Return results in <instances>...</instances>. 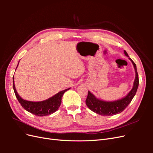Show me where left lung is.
<instances>
[{
  "label": "left lung",
  "instance_id": "left-lung-1",
  "mask_svg": "<svg viewBox=\"0 0 153 153\" xmlns=\"http://www.w3.org/2000/svg\"><path fill=\"white\" fill-rule=\"evenodd\" d=\"M124 54L129 57L125 50ZM129 59L132 62L136 73L135 80L134 81L133 87L131 91L124 98L115 101H112V102H106V101L97 99L90 91H88V95L85 100V103L87 106L92 112L101 115H104V116H110V115H114L122 112L131 103V100L137 92L138 84H139V80H138V75L137 70L136 64L132 61L131 58Z\"/></svg>",
  "mask_w": 153,
  "mask_h": 153
}]
</instances>
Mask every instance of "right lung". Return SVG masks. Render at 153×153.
Instances as JSON below:
<instances>
[{"label": "right lung", "mask_w": 153, "mask_h": 153, "mask_svg": "<svg viewBox=\"0 0 153 153\" xmlns=\"http://www.w3.org/2000/svg\"><path fill=\"white\" fill-rule=\"evenodd\" d=\"M13 89L15 91V96L22 107L25 110L28 111L29 112L38 115V116H46V115L52 114L55 111H57L61 105L62 97L64 93L66 91L69 90V89H68L59 92L57 94L47 100L39 101H39L38 102H34V101H27L20 98L15 89V84H14V76L13 77Z\"/></svg>", "instance_id": "1"}]
</instances>
